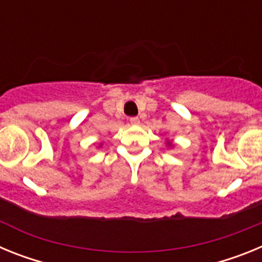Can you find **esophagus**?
<instances>
[{
  "instance_id": "1",
  "label": "esophagus",
  "mask_w": 262,
  "mask_h": 262,
  "mask_svg": "<svg viewBox=\"0 0 262 262\" xmlns=\"http://www.w3.org/2000/svg\"><path fill=\"white\" fill-rule=\"evenodd\" d=\"M129 123L134 124V126H136V124L140 123V119H139L138 117H133V118H129Z\"/></svg>"
}]
</instances>
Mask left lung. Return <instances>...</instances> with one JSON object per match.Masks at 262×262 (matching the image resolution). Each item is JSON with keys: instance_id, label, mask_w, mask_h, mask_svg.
<instances>
[{"instance_id": "left-lung-1", "label": "left lung", "mask_w": 262, "mask_h": 262, "mask_svg": "<svg viewBox=\"0 0 262 262\" xmlns=\"http://www.w3.org/2000/svg\"><path fill=\"white\" fill-rule=\"evenodd\" d=\"M166 144H168V145H172V143H170V142H168V143H166Z\"/></svg>"}]
</instances>
